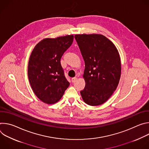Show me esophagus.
I'll list each match as a JSON object with an SVG mask.
<instances>
[{
    "label": "esophagus",
    "instance_id": "esophagus-1",
    "mask_svg": "<svg viewBox=\"0 0 149 149\" xmlns=\"http://www.w3.org/2000/svg\"><path fill=\"white\" fill-rule=\"evenodd\" d=\"M77 77H73V78H72V79H71V81H72V82H75V81H76V80H77Z\"/></svg>",
    "mask_w": 149,
    "mask_h": 149
}]
</instances>
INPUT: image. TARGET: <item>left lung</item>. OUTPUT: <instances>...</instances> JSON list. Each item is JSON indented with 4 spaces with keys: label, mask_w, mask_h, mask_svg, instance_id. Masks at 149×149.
<instances>
[{
    "label": "left lung",
    "mask_w": 149,
    "mask_h": 149,
    "mask_svg": "<svg viewBox=\"0 0 149 149\" xmlns=\"http://www.w3.org/2000/svg\"><path fill=\"white\" fill-rule=\"evenodd\" d=\"M85 62L86 86L80 91L86 104L97 106L107 101L116 90L121 76V61L113 42L100 34L75 35Z\"/></svg>",
    "instance_id": "1"
}]
</instances>
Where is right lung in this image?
Segmentation results:
<instances>
[{
	"mask_svg": "<svg viewBox=\"0 0 149 149\" xmlns=\"http://www.w3.org/2000/svg\"><path fill=\"white\" fill-rule=\"evenodd\" d=\"M72 35L40 41L28 63V78L33 91L45 103L58 102L70 86L61 65V58L72 44Z\"/></svg>",
	"mask_w": 149,
	"mask_h": 149,
	"instance_id": "right-lung-1",
	"label": "right lung"
}]
</instances>
